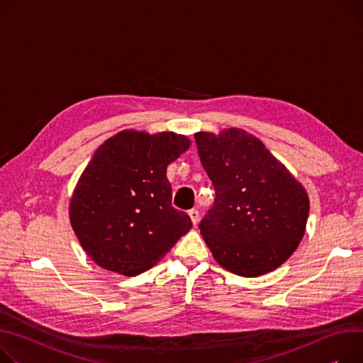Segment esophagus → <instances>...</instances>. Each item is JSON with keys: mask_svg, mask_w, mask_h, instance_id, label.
<instances>
[{"mask_svg": "<svg viewBox=\"0 0 363 363\" xmlns=\"http://www.w3.org/2000/svg\"><path fill=\"white\" fill-rule=\"evenodd\" d=\"M188 214H189V219H191L192 225L196 226L200 222V213H199V210L197 208H192V210L188 211Z\"/></svg>", "mask_w": 363, "mask_h": 363, "instance_id": "1", "label": "esophagus"}]
</instances>
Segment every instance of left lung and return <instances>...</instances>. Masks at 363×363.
Segmentation results:
<instances>
[{
	"mask_svg": "<svg viewBox=\"0 0 363 363\" xmlns=\"http://www.w3.org/2000/svg\"><path fill=\"white\" fill-rule=\"evenodd\" d=\"M194 135L216 191L214 204L200 223L214 259L242 277L276 270L305 235L309 199L303 185L244 130Z\"/></svg>",
	"mask_w": 363,
	"mask_h": 363,
	"instance_id": "left-lung-1",
	"label": "left lung"
}]
</instances>
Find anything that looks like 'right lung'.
<instances>
[{
	"label": "right lung",
	"instance_id": "obj_1",
	"mask_svg": "<svg viewBox=\"0 0 363 363\" xmlns=\"http://www.w3.org/2000/svg\"><path fill=\"white\" fill-rule=\"evenodd\" d=\"M189 144L172 131L124 130L94 152L69 200V223L99 267L137 276L191 229L189 216L172 207L166 178Z\"/></svg>",
	"mask_w": 363,
	"mask_h": 363
}]
</instances>
